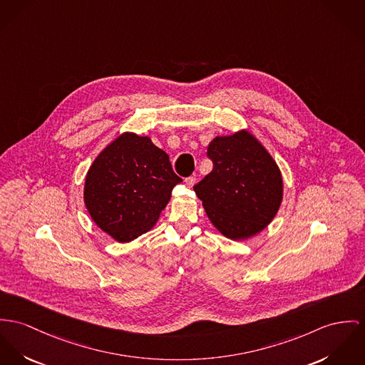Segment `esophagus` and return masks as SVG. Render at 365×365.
I'll return each mask as SVG.
<instances>
[{
	"instance_id": "obj_1",
	"label": "esophagus",
	"mask_w": 365,
	"mask_h": 365,
	"mask_svg": "<svg viewBox=\"0 0 365 365\" xmlns=\"http://www.w3.org/2000/svg\"><path fill=\"white\" fill-rule=\"evenodd\" d=\"M185 183H186L187 187H193L195 183H196V178L195 176H189V178L185 179Z\"/></svg>"
}]
</instances>
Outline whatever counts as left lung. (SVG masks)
I'll use <instances>...</instances> for the list:
<instances>
[{
    "instance_id": "1",
    "label": "left lung",
    "mask_w": 365,
    "mask_h": 365,
    "mask_svg": "<svg viewBox=\"0 0 365 365\" xmlns=\"http://www.w3.org/2000/svg\"><path fill=\"white\" fill-rule=\"evenodd\" d=\"M207 157L212 170L195 186L212 225L232 240H245L267 227L281 207V170L247 130L217 136Z\"/></svg>"
}]
</instances>
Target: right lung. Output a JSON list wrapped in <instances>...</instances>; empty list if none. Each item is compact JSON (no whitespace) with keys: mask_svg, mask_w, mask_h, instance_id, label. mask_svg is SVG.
I'll return each mask as SVG.
<instances>
[{"mask_svg":"<svg viewBox=\"0 0 365 365\" xmlns=\"http://www.w3.org/2000/svg\"><path fill=\"white\" fill-rule=\"evenodd\" d=\"M180 182L165 151L147 136L126 132L91 164L84 182V204L98 227L126 243L155 225Z\"/></svg>","mask_w":365,"mask_h":365,"instance_id":"obj_1","label":"right lung"}]
</instances>
